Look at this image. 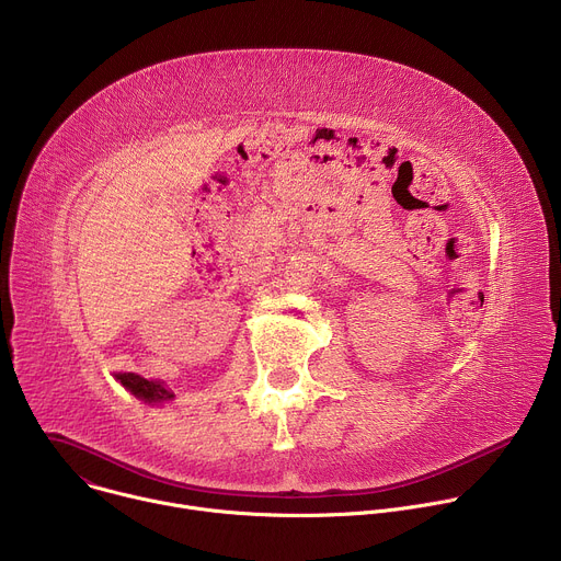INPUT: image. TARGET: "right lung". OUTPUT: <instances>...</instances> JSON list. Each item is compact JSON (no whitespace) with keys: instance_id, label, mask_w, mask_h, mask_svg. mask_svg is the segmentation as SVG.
<instances>
[{"instance_id":"1","label":"right lung","mask_w":561,"mask_h":561,"mask_svg":"<svg viewBox=\"0 0 561 561\" xmlns=\"http://www.w3.org/2000/svg\"><path fill=\"white\" fill-rule=\"evenodd\" d=\"M115 377H117V381H122V386L126 390H130L137 399H141V402H146V404H162L175 397L173 390L164 388L159 381L144 379L141 375H135V373H117Z\"/></svg>"}]
</instances>
